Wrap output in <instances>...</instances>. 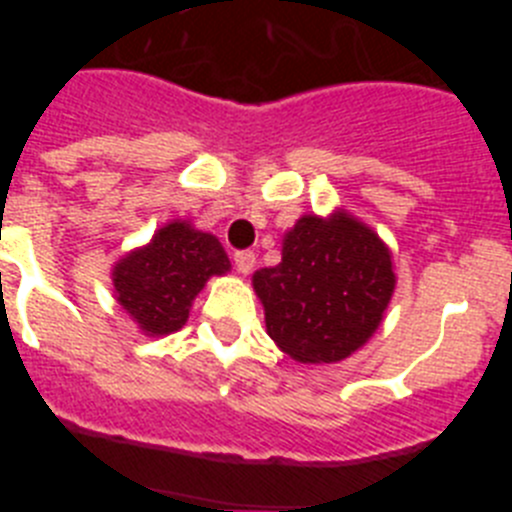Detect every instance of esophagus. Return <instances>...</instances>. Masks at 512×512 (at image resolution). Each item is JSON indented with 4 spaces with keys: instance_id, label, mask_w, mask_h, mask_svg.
I'll use <instances>...</instances> for the list:
<instances>
[{
    "instance_id": "obj_1",
    "label": "esophagus",
    "mask_w": 512,
    "mask_h": 512,
    "mask_svg": "<svg viewBox=\"0 0 512 512\" xmlns=\"http://www.w3.org/2000/svg\"><path fill=\"white\" fill-rule=\"evenodd\" d=\"M233 261H235V269L241 271V274H251L253 266H256V253L253 251H235L233 253Z\"/></svg>"
}]
</instances>
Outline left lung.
<instances>
[{
    "instance_id": "1",
    "label": "left lung",
    "mask_w": 512,
    "mask_h": 512,
    "mask_svg": "<svg viewBox=\"0 0 512 512\" xmlns=\"http://www.w3.org/2000/svg\"><path fill=\"white\" fill-rule=\"evenodd\" d=\"M266 330L302 364H333L369 341L395 292L392 256L348 215H305L284 235L282 261L253 274Z\"/></svg>"
}]
</instances>
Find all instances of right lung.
<instances>
[{
    "label": "right lung",
    "instance_id": "obj_1",
    "mask_svg": "<svg viewBox=\"0 0 512 512\" xmlns=\"http://www.w3.org/2000/svg\"><path fill=\"white\" fill-rule=\"evenodd\" d=\"M230 261L215 235L169 223L112 271L117 302L151 336L182 328L189 307L212 274H225Z\"/></svg>",
    "mask_w": 512,
    "mask_h": 512
}]
</instances>
